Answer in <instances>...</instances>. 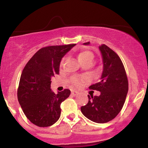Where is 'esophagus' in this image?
Instances as JSON below:
<instances>
[{"label":"esophagus","mask_w":148,"mask_h":148,"mask_svg":"<svg viewBox=\"0 0 148 148\" xmlns=\"http://www.w3.org/2000/svg\"><path fill=\"white\" fill-rule=\"evenodd\" d=\"M72 94L74 96H76L78 94H79V92H77V91H76V90H72Z\"/></svg>","instance_id":"1"}]
</instances>
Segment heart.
I'll list each match as a JSON object with an SVG mask.
<instances>
[{
	"label": "heart",
	"mask_w": 148,
	"mask_h": 148,
	"mask_svg": "<svg viewBox=\"0 0 148 148\" xmlns=\"http://www.w3.org/2000/svg\"><path fill=\"white\" fill-rule=\"evenodd\" d=\"M78 60L81 64H82L83 62H86L88 60H92L93 59V55L92 53L89 51H82L78 54L77 56ZM64 60H62V63L63 62ZM86 78H74L72 80V83L74 85H75L77 87H79V86H81L83 84H84V83L86 82Z\"/></svg>",
	"instance_id": "1"
}]
</instances>
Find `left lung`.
Listing matches in <instances>:
<instances>
[{"label": "left lung", "instance_id": "1", "mask_svg": "<svg viewBox=\"0 0 148 148\" xmlns=\"http://www.w3.org/2000/svg\"><path fill=\"white\" fill-rule=\"evenodd\" d=\"M90 45V42L84 44ZM103 62L99 82L90 89L100 92L99 96L90 95L88 103L81 107L84 116L97 123H106L114 119L125 103L128 92V80L125 67L116 53L106 45L99 47Z\"/></svg>", "mask_w": 148, "mask_h": 148}]
</instances>
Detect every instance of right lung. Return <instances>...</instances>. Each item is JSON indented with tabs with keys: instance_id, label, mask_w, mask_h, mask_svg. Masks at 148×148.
Masks as SVG:
<instances>
[{
	"instance_id": "obj_1",
	"label": "right lung",
	"mask_w": 148,
	"mask_h": 148,
	"mask_svg": "<svg viewBox=\"0 0 148 148\" xmlns=\"http://www.w3.org/2000/svg\"><path fill=\"white\" fill-rule=\"evenodd\" d=\"M75 45L40 49L23 69L18 84V101L27 118L37 126H51L60 118V103L71 92L65 89L55 94L51 89V79L59 74L61 60Z\"/></svg>"
}]
</instances>
